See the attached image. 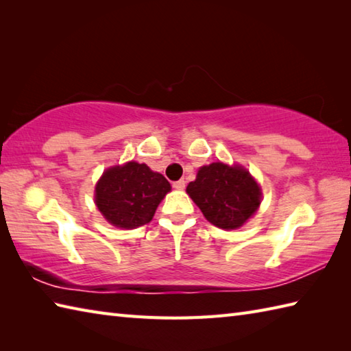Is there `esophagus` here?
<instances>
[{
    "label": "esophagus",
    "instance_id": "esophagus-1",
    "mask_svg": "<svg viewBox=\"0 0 351 351\" xmlns=\"http://www.w3.org/2000/svg\"><path fill=\"white\" fill-rule=\"evenodd\" d=\"M173 187H175L176 190H184V189H185V181H184V180H180V181L173 182Z\"/></svg>",
    "mask_w": 351,
    "mask_h": 351
}]
</instances>
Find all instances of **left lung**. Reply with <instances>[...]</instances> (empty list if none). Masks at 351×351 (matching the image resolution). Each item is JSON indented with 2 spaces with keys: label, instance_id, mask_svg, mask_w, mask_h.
<instances>
[{
  "label": "left lung",
  "instance_id": "obj_1",
  "mask_svg": "<svg viewBox=\"0 0 351 351\" xmlns=\"http://www.w3.org/2000/svg\"><path fill=\"white\" fill-rule=\"evenodd\" d=\"M187 193L205 219L221 229L243 226L261 204V189L249 171L223 162L200 167Z\"/></svg>",
  "mask_w": 351,
  "mask_h": 351
}]
</instances>
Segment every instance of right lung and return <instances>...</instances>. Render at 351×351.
<instances>
[{
	"instance_id": "right-lung-1",
	"label": "right lung",
	"mask_w": 351,
	"mask_h": 351,
	"mask_svg": "<svg viewBox=\"0 0 351 351\" xmlns=\"http://www.w3.org/2000/svg\"><path fill=\"white\" fill-rule=\"evenodd\" d=\"M169 191L170 184L161 173L146 164L131 161L104 171L95 199L111 225L132 229L152 220L156 206Z\"/></svg>"
}]
</instances>
